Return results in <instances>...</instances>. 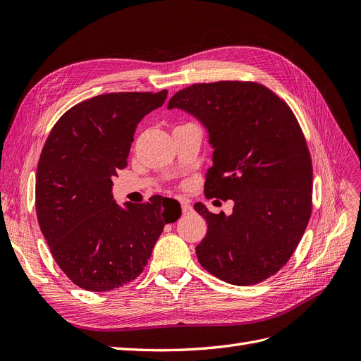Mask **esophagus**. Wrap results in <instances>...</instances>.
Wrapping results in <instances>:
<instances>
[{
	"instance_id": "34e87169",
	"label": "esophagus",
	"mask_w": 361,
	"mask_h": 361,
	"mask_svg": "<svg viewBox=\"0 0 361 361\" xmlns=\"http://www.w3.org/2000/svg\"><path fill=\"white\" fill-rule=\"evenodd\" d=\"M180 209H182V214H190L192 211V207L187 200H180Z\"/></svg>"
}]
</instances>
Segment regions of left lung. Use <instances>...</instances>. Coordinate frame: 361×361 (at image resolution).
Returning a JSON list of instances; mask_svg holds the SVG:
<instances>
[{"mask_svg":"<svg viewBox=\"0 0 361 361\" xmlns=\"http://www.w3.org/2000/svg\"><path fill=\"white\" fill-rule=\"evenodd\" d=\"M169 108L188 111L209 133L214 166L206 173V199L235 202L228 216L194 204L207 223L195 247L202 267L238 286L274 276L312 215V158L293 111L255 81L192 84L174 93Z\"/></svg>","mask_w":361,"mask_h":361,"instance_id":"8db88e82","label":"left lung"}]
</instances>
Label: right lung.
Wrapping results in <instances>:
<instances>
[{
	"label": "right lung",
	"mask_w": 361,
	"mask_h": 361,
	"mask_svg": "<svg viewBox=\"0 0 361 361\" xmlns=\"http://www.w3.org/2000/svg\"><path fill=\"white\" fill-rule=\"evenodd\" d=\"M167 90L94 96L64 113L42 149L36 214L51 255L76 286L113 290L135 280L167 223L180 216L162 195L126 209L113 200V178L128 166L134 133Z\"/></svg>",
	"instance_id": "add662e5"
}]
</instances>
